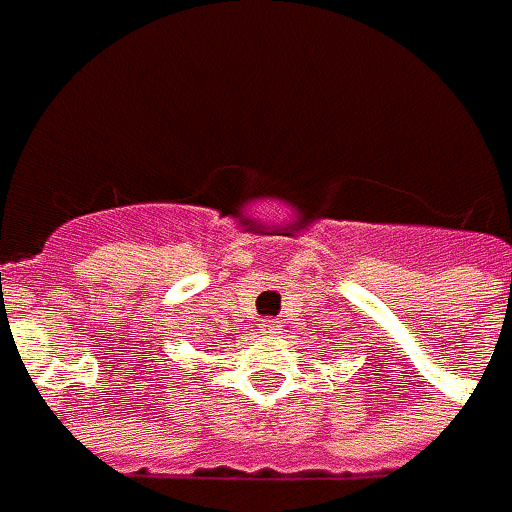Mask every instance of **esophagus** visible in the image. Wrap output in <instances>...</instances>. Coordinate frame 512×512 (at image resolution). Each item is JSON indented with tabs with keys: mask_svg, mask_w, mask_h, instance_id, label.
Masks as SVG:
<instances>
[{
	"mask_svg": "<svg viewBox=\"0 0 512 512\" xmlns=\"http://www.w3.org/2000/svg\"><path fill=\"white\" fill-rule=\"evenodd\" d=\"M262 332H265V335H278V332H281V324L275 322V319H265V322H262Z\"/></svg>",
	"mask_w": 512,
	"mask_h": 512,
	"instance_id": "34e87169",
	"label": "esophagus"
}]
</instances>
